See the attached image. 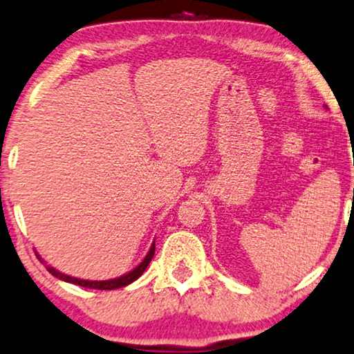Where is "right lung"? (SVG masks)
Returning <instances> with one entry per match:
<instances>
[{"mask_svg":"<svg viewBox=\"0 0 354 354\" xmlns=\"http://www.w3.org/2000/svg\"><path fill=\"white\" fill-rule=\"evenodd\" d=\"M154 244H156V243H152L149 252H147L146 257H144L141 264H138L136 268L131 270V272L124 274V276L116 277V279H110V281H84V279L71 277V276H67V274L59 272V270L54 269V268H50V266H47V264H46V268H47V270H49V272L52 274V276L57 277V279H60V281L71 282V283H77V286L86 287V289H98V290L120 289V287L129 286L131 282H134V281H136V279L141 277V274L144 272V270H146V268H147V266H149V263H151V259H152V257H154V251H156ZM37 257H39V259H41V256H39V254H37ZM41 261H42V259H41ZM42 263H44V261H42Z\"/></svg>","mask_w":354,"mask_h":354,"instance_id":"obj_1","label":"right lung"}]
</instances>
